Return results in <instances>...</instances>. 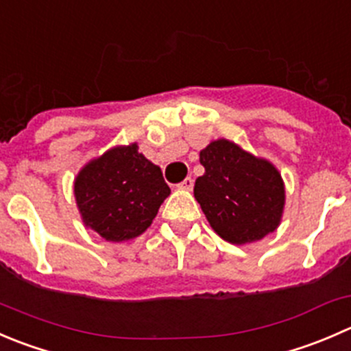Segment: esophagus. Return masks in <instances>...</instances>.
<instances>
[{"label": "esophagus", "mask_w": 351, "mask_h": 351, "mask_svg": "<svg viewBox=\"0 0 351 351\" xmlns=\"http://www.w3.org/2000/svg\"><path fill=\"white\" fill-rule=\"evenodd\" d=\"M178 189H182V190H192V189H193V180H192V178H185L182 183H180Z\"/></svg>", "instance_id": "1"}]
</instances>
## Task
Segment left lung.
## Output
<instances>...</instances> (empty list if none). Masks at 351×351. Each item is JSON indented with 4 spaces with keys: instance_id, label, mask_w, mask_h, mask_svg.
Here are the masks:
<instances>
[{
    "instance_id": "1",
    "label": "left lung",
    "mask_w": 351,
    "mask_h": 351,
    "mask_svg": "<svg viewBox=\"0 0 351 351\" xmlns=\"http://www.w3.org/2000/svg\"><path fill=\"white\" fill-rule=\"evenodd\" d=\"M206 173L193 195L223 240L247 245L278 230L285 210V182L276 166L241 145L217 138L200 151Z\"/></svg>"
}]
</instances>
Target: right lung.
Returning a JSON list of instances; mask_svg holds the SVG:
<instances>
[{
	"label": "right lung",
	"instance_id": "obj_1",
	"mask_svg": "<svg viewBox=\"0 0 351 351\" xmlns=\"http://www.w3.org/2000/svg\"><path fill=\"white\" fill-rule=\"evenodd\" d=\"M85 228L106 241H128L152 224L171 193L159 166L138 152L137 142L114 145L82 166L73 182Z\"/></svg>",
	"mask_w": 351,
	"mask_h": 351
}]
</instances>
